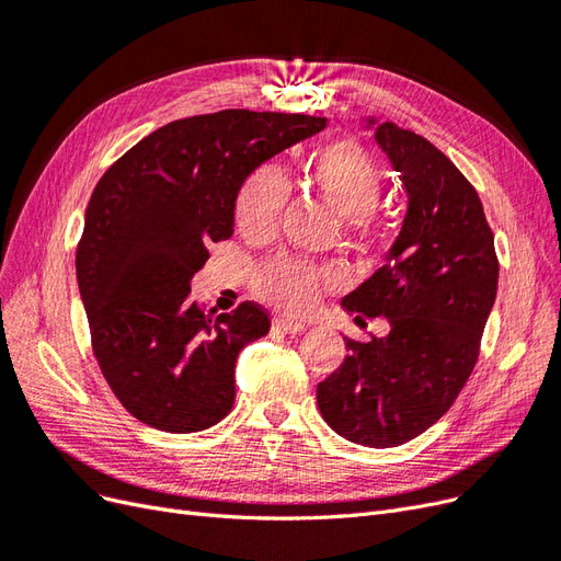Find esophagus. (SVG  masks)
Wrapping results in <instances>:
<instances>
[{
	"label": "esophagus",
	"instance_id": "1",
	"mask_svg": "<svg viewBox=\"0 0 561 561\" xmlns=\"http://www.w3.org/2000/svg\"><path fill=\"white\" fill-rule=\"evenodd\" d=\"M274 325H276L278 330L287 332V334H299V332L307 330V325H304V322L293 320V318H285V316H278V318L274 320Z\"/></svg>",
	"mask_w": 561,
	"mask_h": 561
}]
</instances>
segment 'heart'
<instances>
[{
    "label": "heart",
    "mask_w": 561,
    "mask_h": 561,
    "mask_svg": "<svg viewBox=\"0 0 561 561\" xmlns=\"http://www.w3.org/2000/svg\"><path fill=\"white\" fill-rule=\"evenodd\" d=\"M307 184L330 206L346 215V233L355 243H367L377 229L375 206L383 192V175L375 157L353 138H336L320 145L307 165ZM285 203V180L274 168L254 171L233 203V225L248 241H266L278 227ZM339 283L332 266L280 257L262 266L254 278L257 293L271 307L307 313L328 287Z\"/></svg>",
    "instance_id": "b5f03b06"
}]
</instances>
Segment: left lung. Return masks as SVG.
<instances>
[{
  "instance_id": "left-lung-1",
  "label": "left lung",
  "mask_w": 561,
  "mask_h": 561,
  "mask_svg": "<svg viewBox=\"0 0 561 561\" xmlns=\"http://www.w3.org/2000/svg\"><path fill=\"white\" fill-rule=\"evenodd\" d=\"M377 142L402 173L410 208L386 264L342 304L388 318L390 332L346 339L344 363L318 383V410L334 433L383 449L428 431L461 393L496 299L499 257L478 192L443 151L393 122L377 128Z\"/></svg>"
}]
</instances>
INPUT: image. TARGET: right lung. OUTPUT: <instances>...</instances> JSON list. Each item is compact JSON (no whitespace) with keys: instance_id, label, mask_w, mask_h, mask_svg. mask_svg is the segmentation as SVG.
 <instances>
[{"instance_id":"right-lung-1","label":"right lung","mask_w":561,"mask_h":561,"mask_svg":"<svg viewBox=\"0 0 561 561\" xmlns=\"http://www.w3.org/2000/svg\"><path fill=\"white\" fill-rule=\"evenodd\" d=\"M325 124L250 110L178 118L95 184L77 245L79 293L100 371L147 426L196 433L231 412L236 358L271 320L254 301L213 316L190 297V280L208 245L233 233L243 180Z\"/></svg>"}]
</instances>
